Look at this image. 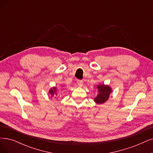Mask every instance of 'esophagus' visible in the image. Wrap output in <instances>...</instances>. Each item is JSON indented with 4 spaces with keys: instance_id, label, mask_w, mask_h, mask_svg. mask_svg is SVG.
<instances>
[{
    "instance_id": "esophagus-1",
    "label": "esophagus",
    "mask_w": 153,
    "mask_h": 153,
    "mask_svg": "<svg viewBox=\"0 0 153 153\" xmlns=\"http://www.w3.org/2000/svg\"><path fill=\"white\" fill-rule=\"evenodd\" d=\"M77 83H78V85H79V86L82 87V85H83V80H77Z\"/></svg>"
}]
</instances>
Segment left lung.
Wrapping results in <instances>:
<instances>
[{
    "mask_svg": "<svg viewBox=\"0 0 153 153\" xmlns=\"http://www.w3.org/2000/svg\"><path fill=\"white\" fill-rule=\"evenodd\" d=\"M97 88L99 89V94L95 98L94 101L98 104H100V103H104L108 100L109 95L111 92V88L107 85L105 86L103 85H98Z\"/></svg>",
    "mask_w": 153,
    "mask_h": 153,
    "instance_id": "1",
    "label": "left lung"
}]
</instances>
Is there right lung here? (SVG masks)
Masks as SVG:
<instances>
[{
	"label": "right lung",
	"mask_w": 153,
	"mask_h": 153,
	"mask_svg": "<svg viewBox=\"0 0 153 153\" xmlns=\"http://www.w3.org/2000/svg\"><path fill=\"white\" fill-rule=\"evenodd\" d=\"M55 91H56V88H55V87H54V88H51V89L50 90V94L53 96V95H54V94L55 93Z\"/></svg>",
	"instance_id": "1"
}]
</instances>
